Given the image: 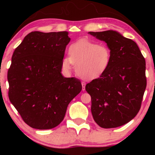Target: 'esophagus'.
Wrapping results in <instances>:
<instances>
[{"instance_id":"obj_1","label":"esophagus","mask_w":155,"mask_h":155,"mask_svg":"<svg viewBox=\"0 0 155 155\" xmlns=\"http://www.w3.org/2000/svg\"><path fill=\"white\" fill-rule=\"evenodd\" d=\"M81 85H82V90H85V85H86V83L84 81H81Z\"/></svg>"}]
</instances>
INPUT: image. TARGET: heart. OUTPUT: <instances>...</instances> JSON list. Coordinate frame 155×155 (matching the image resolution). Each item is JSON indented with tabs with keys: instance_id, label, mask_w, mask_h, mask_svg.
I'll return each mask as SVG.
<instances>
[{
	"instance_id": "obj_1",
	"label": "heart",
	"mask_w": 155,
	"mask_h": 155,
	"mask_svg": "<svg viewBox=\"0 0 155 155\" xmlns=\"http://www.w3.org/2000/svg\"><path fill=\"white\" fill-rule=\"evenodd\" d=\"M68 52V58L62 60V68L70 71L74 64L76 74L84 79L100 77L111 64V49L106 44L80 39L71 44Z\"/></svg>"
}]
</instances>
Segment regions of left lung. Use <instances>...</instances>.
<instances>
[{"instance_id": "left-lung-1", "label": "left lung", "mask_w": 155, "mask_h": 155, "mask_svg": "<svg viewBox=\"0 0 155 155\" xmlns=\"http://www.w3.org/2000/svg\"><path fill=\"white\" fill-rule=\"evenodd\" d=\"M111 49L106 72L85 87L91 96L95 122L103 128H114L132 120L139 111L147 87L146 62L135 41L118 32H89Z\"/></svg>"}]
</instances>
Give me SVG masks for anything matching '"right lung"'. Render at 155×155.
<instances>
[{"label":"right lung","instance_id":"add662e5","mask_svg":"<svg viewBox=\"0 0 155 155\" xmlns=\"http://www.w3.org/2000/svg\"><path fill=\"white\" fill-rule=\"evenodd\" d=\"M68 32H31L15 49L7 79L8 97L30 127L51 129L63 120L69 103L81 92L76 78L61 74Z\"/></svg>","mask_w":155,"mask_h":155}]
</instances>
